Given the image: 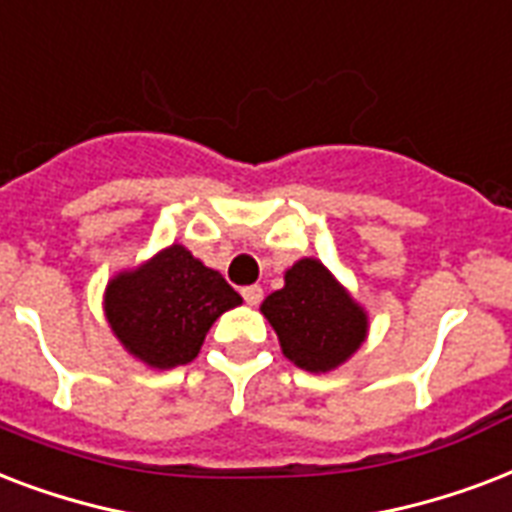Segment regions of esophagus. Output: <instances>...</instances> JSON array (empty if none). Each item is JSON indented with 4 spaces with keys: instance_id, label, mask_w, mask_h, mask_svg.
<instances>
[{
    "instance_id": "obj_1",
    "label": "esophagus",
    "mask_w": 512,
    "mask_h": 512,
    "mask_svg": "<svg viewBox=\"0 0 512 512\" xmlns=\"http://www.w3.org/2000/svg\"><path fill=\"white\" fill-rule=\"evenodd\" d=\"M261 296H264V288H261V285H245L243 288L245 304H251V307H256V304H259Z\"/></svg>"
}]
</instances>
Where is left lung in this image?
<instances>
[{"instance_id": "1", "label": "left lung", "mask_w": 512, "mask_h": 512, "mask_svg": "<svg viewBox=\"0 0 512 512\" xmlns=\"http://www.w3.org/2000/svg\"><path fill=\"white\" fill-rule=\"evenodd\" d=\"M283 355L304 371L326 374L358 350L368 315L318 259H301L285 272V285L261 304Z\"/></svg>"}]
</instances>
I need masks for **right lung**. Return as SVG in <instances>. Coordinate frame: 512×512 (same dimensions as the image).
<instances>
[{"instance_id": "add662e5", "label": "right lung", "mask_w": 512, "mask_h": 512, "mask_svg": "<svg viewBox=\"0 0 512 512\" xmlns=\"http://www.w3.org/2000/svg\"><path fill=\"white\" fill-rule=\"evenodd\" d=\"M240 293L184 245L109 280L106 320L133 358L152 368L192 363L208 328L240 304Z\"/></svg>"}]
</instances>
